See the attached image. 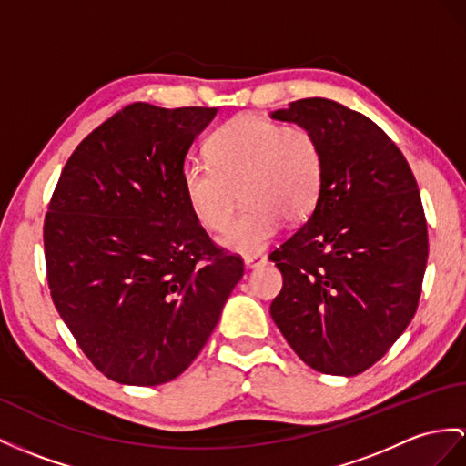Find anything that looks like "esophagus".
Listing matches in <instances>:
<instances>
[{"label": "esophagus", "instance_id": "1", "mask_svg": "<svg viewBox=\"0 0 466 466\" xmlns=\"http://www.w3.org/2000/svg\"><path fill=\"white\" fill-rule=\"evenodd\" d=\"M243 260H245L247 268H257V267L267 263V257L265 255H245Z\"/></svg>", "mask_w": 466, "mask_h": 466}]
</instances>
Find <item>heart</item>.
<instances>
[{"instance_id":"heart-1","label":"heart","mask_w":466,"mask_h":466,"mask_svg":"<svg viewBox=\"0 0 466 466\" xmlns=\"http://www.w3.org/2000/svg\"><path fill=\"white\" fill-rule=\"evenodd\" d=\"M208 160L186 164L181 186L203 229L219 233L231 223L241 191V218L221 237L233 253L257 255L280 231L282 219L302 221L314 211L324 184V154L304 127L241 115L215 130Z\"/></svg>"}]
</instances>
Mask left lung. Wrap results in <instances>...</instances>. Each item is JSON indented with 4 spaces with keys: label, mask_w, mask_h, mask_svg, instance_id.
I'll list each match as a JSON object with an SVG mask.
<instances>
[{
    "label": "left lung",
    "mask_w": 466,
    "mask_h": 466,
    "mask_svg": "<svg viewBox=\"0 0 466 466\" xmlns=\"http://www.w3.org/2000/svg\"><path fill=\"white\" fill-rule=\"evenodd\" d=\"M319 138L324 184L300 229L270 253L282 290L270 316L299 358L330 376H358L410 326L429 257L417 181L388 134L328 98L275 110Z\"/></svg>",
    "instance_id": "1"
}]
</instances>
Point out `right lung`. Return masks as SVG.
Returning a JSON list of instances; mask_svg holds the SVG:
<instances>
[{
	"label": "right lung",
	"mask_w": 466,
	"mask_h": 466,
	"mask_svg": "<svg viewBox=\"0 0 466 466\" xmlns=\"http://www.w3.org/2000/svg\"><path fill=\"white\" fill-rule=\"evenodd\" d=\"M218 108L134 102L65 164L45 215L51 299L106 378L160 385L184 373L218 326L243 260L215 247L181 186Z\"/></svg>",
	"instance_id": "1"
}]
</instances>
